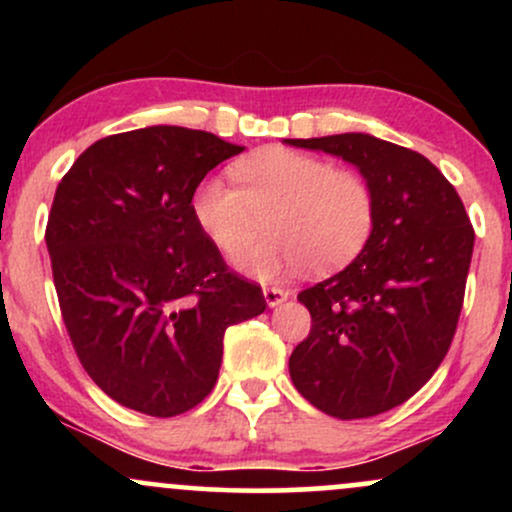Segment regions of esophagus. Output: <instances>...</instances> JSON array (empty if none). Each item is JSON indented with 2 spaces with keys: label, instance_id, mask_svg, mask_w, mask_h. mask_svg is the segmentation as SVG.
Returning a JSON list of instances; mask_svg holds the SVG:
<instances>
[{
  "label": "esophagus",
  "instance_id": "1",
  "mask_svg": "<svg viewBox=\"0 0 512 512\" xmlns=\"http://www.w3.org/2000/svg\"><path fill=\"white\" fill-rule=\"evenodd\" d=\"M264 301H267L269 308H274V305L284 303L286 298H289V291L279 289V286H264Z\"/></svg>",
  "mask_w": 512,
  "mask_h": 512
}]
</instances>
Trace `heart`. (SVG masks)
<instances>
[{
    "label": "heart",
    "mask_w": 512,
    "mask_h": 512,
    "mask_svg": "<svg viewBox=\"0 0 512 512\" xmlns=\"http://www.w3.org/2000/svg\"><path fill=\"white\" fill-rule=\"evenodd\" d=\"M233 180L207 178L192 195L199 231L223 255L236 257L260 233L267 215L272 233L240 257V267L260 279L276 274L334 272L366 248L375 226L370 182L349 168H334L320 156L269 146L233 163Z\"/></svg>",
    "instance_id": "1"
}]
</instances>
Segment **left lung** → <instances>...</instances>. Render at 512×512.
I'll return each instance as SVG.
<instances>
[{
    "label": "left lung",
    "mask_w": 512,
    "mask_h": 512,
    "mask_svg": "<svg viewBox=\"0 0 512 512\" xmlns=\"http://www.w3.org/2000/svg\"><path fill=\"white\" fill-rule=\"evenodd\" d=\"M289 144L354 163L373 187L370 240L349 267L298 293L313 325L289 358L313 407L368 419L416 395L448 354L474 228L455 187L416 151L361 132Z\"/></svg>",
    "instance_id": "1"
}]
</instances>
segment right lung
Wrapping results in <instances>:
<instances>
[{
    "label": "right lung",
    "mask_w": 512,
    "mask_h": 512,
    "mask_svg": "<svg viewBox=\"0 0 512 512\" xmlns=\"http://www.w3.org/2000/svg\"><path fill=\"white\" fill-rule=\"evenodd\" d=\"M240 151L202 129L144 127L98 139L57 185L45 243L62 320L122 407L158 419L197 407L223 334L267 308L192 216L204 175Z\"/></svg>",
    "instance_id": "add662e5"
}]
</instances>
